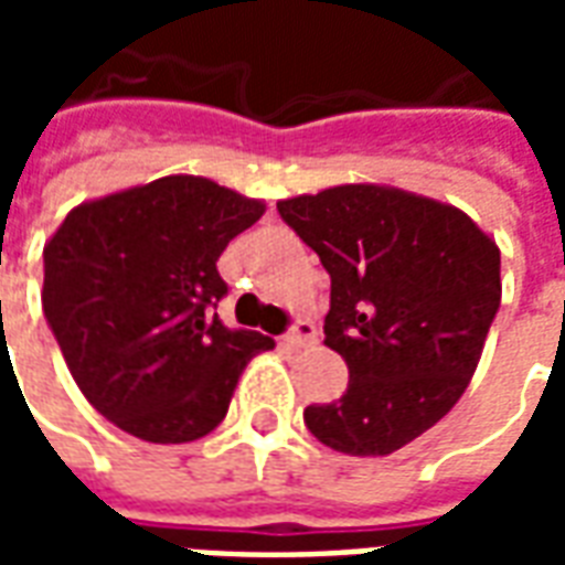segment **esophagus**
<instances>
[{
    "label": "esophagus",
    "instance_id": "34e87169",
    "mask_svg": "<svg viewBox=\"0 0 565 565\" xmlns=\"http://www.w3.org/2000/svg\"><path fill=\"white\" fill-rule=\"evenodd\" d=\"M318 342V327L311 320H296L294 330L284 335L287 348H306V344Z\"/></svg>",
    "mask_w": 565,
    "mask_h": 565
}]
</instances>
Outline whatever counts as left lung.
<instances>
[{
    "label": "left lung",
    "instance_id": "8db88e82",
    "mask_svg": "<svg viewBox=\"0 0 565 565\" xmlns=\"http://www.w3.org/2000/svg\"><path fill=\"white\" fill-rule=\"evenodd\" d=\"M278 214L330 271L323 344L351 375L306 426L332 450L387 457L469 387L502 299L497 242L466 211L384 184L281 199Z\"/></svg>",
    "mask_w": 565,
    "mask_h": 565
}]
</instances>
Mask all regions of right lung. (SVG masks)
<instances>
[{
    "label": "right lung",
    "instance_id": "1",
    "mask_svg": "<svg viewBox=\"0 0 565 565\" xmlns=\"http://www.w3.org/2000/svg\"><path fill=\"white\" fill-rule=\"evenodd\" d=\"M266 202L199 174L81 202L44 245V318L87 403L153 445L209 436L275 342L214 315L217 259Z\"/></svg>",
    "mask_w": 565,
    "mask_h": 565
}]
</instances>
